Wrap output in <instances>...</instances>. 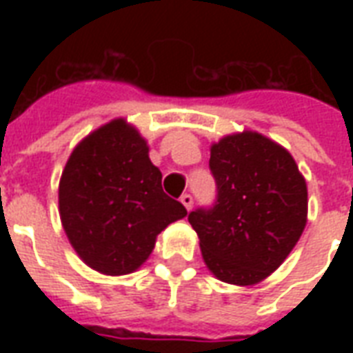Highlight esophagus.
<instances>
[{
  "label": "esophagus",
  "mask_w": 353,
  "mask_h": 353,
  "mask_svg": "<svg viewBox=\"0 0 353 353\" xmlns=\"http://www.w3.org/2000/svg\"><path fill=\"white\" fill-rule=\"evenodd\" d=\"M181 203L185 205V209H187V210L192 209V205H194L192 196H190V194H183V196H181Z\"/></svg>",
  "instance_id": "1"
}]
</instances>
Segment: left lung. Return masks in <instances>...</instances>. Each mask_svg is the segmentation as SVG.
Here are the masks:
<instances>
[{"mask_svg":"<svg viewBox=\"0 0 353 353\" xmlns=\"http://www.w3.org/2000/svg\"><path fill=\"white\" fill-rule=\"evenodd\" d=\"M216 201L192 210L207 268L227 284L268 279L293 251L307 220L306 179L285 148L256 132L232 133L210 146Z\"/></svg>","mask_w":353,"mask_h":353,"instance_id":"left-lung-1","label":"left lung"}]
</instances>
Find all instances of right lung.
Wrapping results in <instances>:
<instances>
[{"label":"right lung","instance_id":"add662e5","mask_svg":"<svg viewBox=\"0 0 353 353\" xmlns=\"http://www.w3.org/2000/svg\"><path fill=\"white\" fill-rule=\"evenodd\" d=\"M137 128L115 119L82 139L69 155L58 187V207L71 245L102 274L137 271L155 238L187 216L161 187Z\"/></svg>","mask_w":353,"mask_h":353}]
</instances>
